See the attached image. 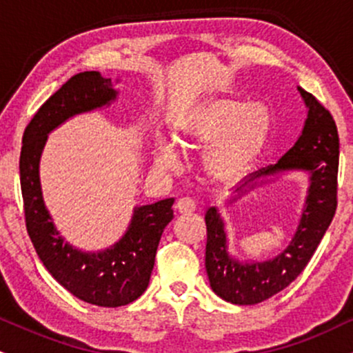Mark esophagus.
I'll return each instance as SVG.
<instances>
[{
	"label": "esophagus",
	"instance_id": "1",
	"mask_svg": "<svg viewBox=\"0 0 353 353\" xmlns=\"http://www.w3.org/2000/svg\"><path fill=\"white\" fill-rule=\"evenodd\" d=\"M176 209L181 212V214H190V212L195 210V202L190 197H181L179 201L176 202Z\"/></svg>",
	"mask_w": 353,
	"mask_h": 353
}]
</instances>
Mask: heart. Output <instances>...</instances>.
Masks as SVG:
<instances>
[{"label": "heart", "instance_id": "obj_1", "mask_svg": "<svg viewBox=\"0 0 353 353\" xmlns=\"http://www.w3.org/2000/svg\"><path fill=\"white\" fill-rule=\"evenodd\" d=\"M271 118L263 105L232 99H212L185 113L179 121L184 146L209 144L203 168L214 181L230 184L243 177L268 141ZM159 161L174 165L171 150H161Z\"/></svg>", "mask_w": 353, "mask_h": 353}]
</instances>
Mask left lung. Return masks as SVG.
I'll list each match as a JSON object with an SVG mask.
<instances>
[{
	"label": "left lung",
	"instance_id": "1",
	"mask_svg": "<svg viewBox=\"0 0 353 353\" xmlns=\"http://www.w3.org/2000/svg\"><path fill=\"white\" fill-rule=\"evenodd\" d=\"M307 105L303 134L276 164L261 168L246 177L245 184L279 171H307L309 194L298 230L290 246L270 261L239 263L228 256L223 220L215 207L205 214V268L212 290L232 304L253 305L270 299L303 273L319 246L337 209L339 133L335 121L312 93L299 88Z\"/></svg>",
	"mask_w": 353,
	"mask_h": 353
}]
</instances>
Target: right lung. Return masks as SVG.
<instances>
[{"instance_id": "add662e5", "label": "right lung", "mask_w": 353, "mask_h": 353, "mask_svg": "<svg viewBox=\"0 0 353 353\" xmlns=\"http://www.w3.org/2000/svg\"><path fill=\"white\" fill-rule=\"evenodd\" d=\"M117 99L112 79L80 72L42 103L23 134L19 156L24 219L37 256L59 284L75 298L100 307H120L146 291L165 225L174 219V199L134 210L128 232L101 253H82L62 240L42 201L39 158L48 133L67 118Z\"/></svg>"}]
</instances>
